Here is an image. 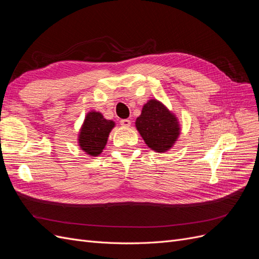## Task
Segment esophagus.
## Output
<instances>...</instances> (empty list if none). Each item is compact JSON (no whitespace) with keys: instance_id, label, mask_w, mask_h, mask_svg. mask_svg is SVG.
<instances>
[{"instance_id":"obj_1","label":"esophagus","mask_w":259,"mask_h":259,"mask_svg":"<svg viewBox=\"0 0 259 259\" xmlns=\"http://www.w3.org/2000/svg\"><path fill=\"white\" fill-rule=\"evenodd\" d=\"M120 123H121V125H122L123 127H130V126H131V121H130V120H127V119L121 120V121H120Z\"/></svg>"}]
</instances>
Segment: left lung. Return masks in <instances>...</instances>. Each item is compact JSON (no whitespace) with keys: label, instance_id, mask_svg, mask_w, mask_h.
<instances>
[{"label":"left lung","instance_id":"1","mask_svg":"<svg viewBox=\"0 0 259 259\" xmlns=\"http://www.w3.org/2000/svg\"><path fill=\"white\" fill-rule=\"evenodd\" d=\"M135 124L146 145L155 152L168 151L180 134L176 115L156 99L147 101Z\"/></svg>","mask_w":259,"mask_h":259}]
</instances>
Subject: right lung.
Here are the masks:
<instances>
[{
  "instance_id": "add662e5",
  "label": "right lung",
  "mask_w": 259,
  "mask_h": 259,
  "mask_svg": "<svg viewBox=\"0 0 259 259\" xmlns=\"http://www.w3.org/2000/svg\"><path fill=\"white\" fill-rule=\"evenodd\" d=\"M115 123L107 120L97 111H90L85 115L79 132L77 143L81 150L91 156H98L107 145L108 137Z\"/></svg>"
}]
</instances>
